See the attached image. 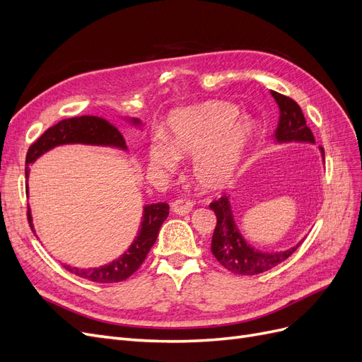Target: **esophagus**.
<instances>
[{
  "label": "esophagus",
  "mask_w": 362,
  "mask_h": 362,
  "mask_svg": "<svg viewBox=\"0 0 362 362\" xmlns=\"http://www.w3.org/2000/svg\"><path fill=\"white\" fill-rule=\"evenodd\" d=\"M170 206H172V211L175 214L184 216V214H187L193 210V202H190L187 199H177V201H173L170 204Z\"/></svg>",
  "instance_id": "obj_1"
}]
</instances>
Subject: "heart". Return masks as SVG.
Listing matches in <instances>:
<instances>
[{
	"instance_id": "heart-1",
	"label": "heart",
	"mask_w": 362,
	"mask_h": 362,
	"mask_svg": "<svg viewBox=\"0 0 362 362\" xmlns=\"http://www.w3.org/2000/svg\"><path fill=\"white\" fill-rule=\"evenodd\" d=\"M259 133L250 116H238L237 107L210 101L175 112L168 122V139L158 137L149 149L151 163L173 170L178 158L194 157L193 175L202 189L221 190L245 166Z\"/></svg>"
}]
</instances>
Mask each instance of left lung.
<instances>
[{"instance_id": "left-lung-1", "label": "left lung", "mask_w": 362, "mask_h": 362, "mask_svg": "<svg viewBox=\"0 0 362 362\" xmlns=\"http://www.w3.org/2000/svg\"><path fill=\"white\" fill-rule=\"evenodd\" d=\"M270 93L279 105V122L275 131L276 141H279V144H287V141L314 144V136L311 129L306 127L305 116L298 103L278 92L272 90ZM320 151L325 160L323 148H320ZM210 208L217 217L211 240V252L226 270L235 273V275L252 276L267 272L278 266L279 262L286 261L303 242L302 240L296 246L281 252L258 250L254 246H250L243 238L242 233L238 231L228 196L223 194L222 198L211 202Z\"/></svg>"}]
</instances>
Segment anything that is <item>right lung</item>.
I'll use <instances>...</instances> for the list:
<instances>
[{
    "instance_id": "1",
    "label": "right lung",
    "mask_w": 362,
    "mask_h": 362,
    "mask_svg": "<svg viewBox=\"0 0 362 362\" xmlns=\"http://www.w3.org/2000/svg\"><path fill=\"white\" fill-rule=\"evenodd\" d=\"M134 125H140L139 119H129ZM64 144H84V145H98V146H115L120 149H127L124 136L119 133V129L113 127L105 119L98 116H80L63 119L59 124L48 128L35 144L28 148L27 158H25V177L28 178L30 164L35 163L42 154L47 151L56 148ZM28 192V187H27ZM169 216V205L166 202L145 205L144 208V218H141L139 234L133 245L120 255L117 259L112 261L110 264L95 269H78L64 266L68 272L74 275L84 278L92 282L100 284H110L120 282L129 278L133 273L144 264V261L151 250L152 245L156 243L160 226L166 221ZM28 223L31 231L35 233L31 222V213L27 211Z\"/></svg>"
}]
</instances>
